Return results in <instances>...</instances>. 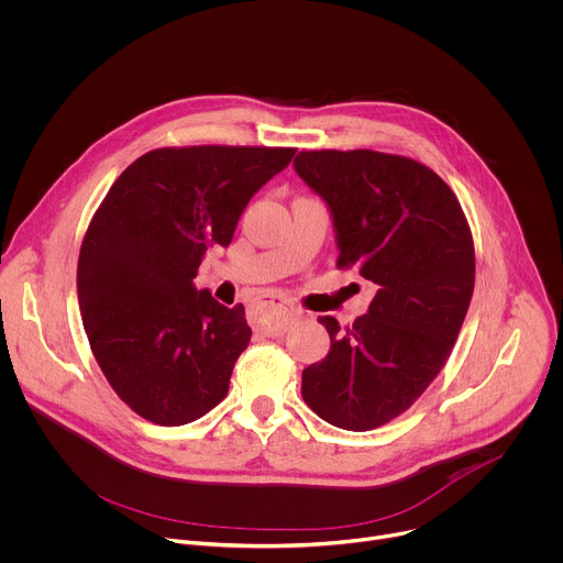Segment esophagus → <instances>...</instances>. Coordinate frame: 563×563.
<instances>
[{
  "label": "esophagus",
  "mask_w": 563,
  "mask_h": 563,
  "mask_svg": "<svg viewBox=\"0 0 563 563\" xmlns=\"http://www.w3.org/2000/svg\"><path fill=\"white\" fill-rule=\"evenodd\" d=\"M261 307H263V316H265V331L272 335L285 331L287 324L298 316L291 305H287L285 300H280L276 296L263 300Z\"/></svg>",
  "instance_id": "1"
}]
</instances>
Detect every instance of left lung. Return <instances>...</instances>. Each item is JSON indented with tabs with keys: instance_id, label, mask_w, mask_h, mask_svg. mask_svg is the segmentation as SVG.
<instances>
[{
	"instance_id": "1",
	"label": "left lung",
	"mask_w": 563,
	"mask_h": 563,
	"mask_svg": "<svg viewBox=\"0 0 563 563\" xmlns=\"http://www.w3.org/2000/svg\"><path fill=\"white\" fill-rule=\"evenodd\" d=\"M294 168L331 212L338 267L377 285L353 327L320 318L331 351L302 371V399L335 428L375 430L423 395L454 349L476 280L472 230L452 188L410 157L300 151Z\"/></svg>"
}]
</instances>
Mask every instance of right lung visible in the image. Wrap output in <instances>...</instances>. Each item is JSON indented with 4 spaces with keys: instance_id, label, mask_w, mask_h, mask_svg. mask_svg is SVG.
Masks as SVG:
<instances>
[{
    "instance_id": "1",
    "label": "right lung",
    "mask_w": 563,
    "mask_h": 563,
    "mask_svg": "<svg viewBox=\"0 0 563 563\" xmlns=\"http://www.w3.org/2000/svg\"><path fill=\"white\" fill-rule=\"evenodd\" d=\"M296 148H155L113 181L80 245L76 289L93 357L142 419L175 428L223 401L252 329L192 278Z\"/></svg>"
}]
</instances>
